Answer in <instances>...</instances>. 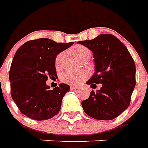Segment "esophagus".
<instances>
[{
	"mask_svg": "<svg viewBox=\"0 0 148 148\" xmlns=\"http://www.w3.org/2000/svg\"><path fill=\"white\" fill-rule=\"evenodd\" d=\"M70 88H71V90H77V89H78V87L75 85H71L70 86Z\"/></svg>",
	"mask_w": 148,
	"mask_h": 148,
	"instance_id": "1",
	"label": "esophagus"
}]
</instances>
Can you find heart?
Instances as JSON below:
<instances>
[{"label":"heart","instance_id":"heart-1","mask_svg":"<svg viewBox=\"0 0 148 148\" xmlns=\"http://www.w3.org/2000/svg\"><path fill=\"white\" fill-rule=\"evenodd\" d=\"M74 56L77 59L81 58L87 53H90V51L84 46L77 45L73 49ZM64 59V53H58L55 58V67L56 68H60L62 64ZM88 76V72L83 70H75V71H67L63 73L61 75V81L66 84H80L85 80Z\"/></svg>","mask_w":148,"mask_h":148}]
</instances>
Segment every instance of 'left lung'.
I'll use <instances>...</instances> for the list:
<instances>
[{"label": "left lung", "mask_w": 148, "mask_h": 148, "mask_svg": "<svg viewBox=\"0 0 148 148\" xmlns=\"http://www.w3.org/2000/svg\"><path fill=\"white\" fill-rule=\"evenodd\" d=\"M78 44L93 52L95 72L87 84L92 90L90 97L81 102L84 112L97 120L109 121L121 114L131 103L136 84V67L125 45L115 36L100 34L95 39Z\"/></svg>", "instance_id": "8db88e82"}]
</instances>
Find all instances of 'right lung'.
Here are the masks:
<instances>
[{
  "instance_id": "add662e5",
  "label": "right lung",
  "mask_w": 148,
  "mask_h": 148,
  "mask_svg": "<svg viewBox=\"0 0 148 148\" xmlns=\"http://www.w3.org/2000/svg\"><path fill=\"white\" fill-rule=\"evenodd\" d=\"M74 42L57 43L48 38L29 40L18 48L13 58L9 79L11 97L20 111L29 118L44 121L58 114L69 85L49 90L46 81L58 77L55 58Z\"/></svg>"
}]
</instances>
